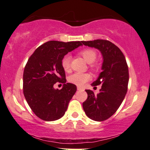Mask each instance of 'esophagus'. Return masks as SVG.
I'll return each mask as SVG.
<instances>
[{
    "mask_svg": "<svg viewBox=\"0 0 150 150\" xmlns=\"http://www.w3.org/2000/svg\"><path fill=\"white\" fill-rule=\"evenodd\" d=\"M77 90H78V91H81V90H82V89L80 87V86H77Z\"/></svg>",
    "mask_w": 150,
    "mask_h": 150,
    "instance_id": "esophagus-1",
    "label": "esophagus"
}]
</instances>
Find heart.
Returning a JSON list of instances; mask_svg holds the SVG:
<instances>
[{"mask_svg": "<svg viewBox=\"0 0 150 150\" xmlns=\"http://www.w3.org/2000/svg\"><path fill=\"white\" fill-rule=\"evenodd\" d=\"M80 55L84 58V59L89 64L93 63L97 58V53L92 49H84L80 52ZM70 55H65L63 57L61 61V64L63 69L66 72L70 71ZM91 68L93 69H97L98 65L91 64ZM91 79V75L88 73H75L71 75L68 78V81L72 84L79 86H82L85 83Z\"/></svg>", "mask_w": 150, "mask_h": 150, "instance_id": "obj_1", "label": "heart"}]
</instances>
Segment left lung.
<instances>
[{
  "instance_id": "1",
  "label": "left lung",
  "mask_w": 150,
  "mask_h": 150,
  "mask_svg": "<svg viewBox=\"0 0 150 150\" xmlns=\"http://www.w3.org/2000/svg\"><path fill=\"white\" fill-rule=\"evenodd\" d=\"M83 45L98 49L101 52L103 62L102 72L91 85H102L97 95L86 90L87 99L82 103L89 118L102 122L116 112L127 94L129 84V68L124 54L118 47L106 40L82 41Z\"/></svg>"
}]
</instances>
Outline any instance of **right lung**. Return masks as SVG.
<instances>
[{
  "label": "right lung",
  "mask_w": 150,
  "mask_h": 150,
  "mask_svg": "<svg viewBox=\"0 0 150 150\" xmlns=\"http://www.w3.org/2000/svg\"><path fill=\"white\" fill-rule=\"evenodd\" d=\"M82 43L49 41L36 49L27 61L23 75V95L30 109L41 120H57L67 110L77 86L66 83L61 61L68 52L82 45ZM58 81L64 84L60 90L53 88Z\"/></svg>",
  "instance_id": "add662e5"
}]
</instances>
